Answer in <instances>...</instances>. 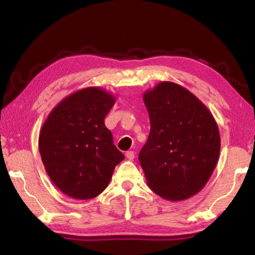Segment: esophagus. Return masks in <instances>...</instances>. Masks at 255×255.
<instances>
[{"mask_svg":"<svg viewBox=\"0 0 255 255\" xmlns=\"http://www.w3.org/2000/svg\"><path fill=\"white\" fill-rule=\"evenodd\" d=\"M126 157L128 159H130V161H132V159L135 158V153H133L132 150H128V152L126 153Z\"/></svg>","mask_w":255,"mask_h":255,"instance_id":"esophagus-1","label":"esophagus"}]
</instances>
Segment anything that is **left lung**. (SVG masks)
<instances>
[{"label":"left lung","mask_w":255,"mask_h":255,"mask_svg":"<svg viewBox=\"0 0 255 255\" xmlns=\"http://www.w3.org/2000/svg\"><path fill=\"white\" fill-rule=\"evenodd\" d=\"M150 122L139 162L148 187L170 201L197 195L218 162L217 123L195 94L164 81L144 93Z\"/></svg>","instance_id":"8db88e82"}]
</instances>
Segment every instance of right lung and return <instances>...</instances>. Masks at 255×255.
Instances as JSON below:
<instances>
[{
    "mask_svg": "<svg viewBox=\"0 0 255 255\" xmlns=\"http://www.w3.org/2000/svg\"><path fill=\"white\" fill-rule=\"evenodd\" d=\"M115 102L114 94L90 86L63 99L42 125V163L53 183L66 196L80 200L96 198L125 158L105 125Z\"/></svg>",
    "mask_w": 255,
    "mask_h": 255,
    "instance_id": "right-lung-1",
    "label": "right lung"
}]
</instances>
